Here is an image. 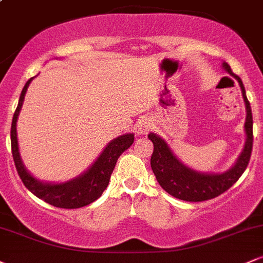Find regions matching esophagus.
Here are the masks:
<instances>
[{
	"label": "esophagus",
	"instance_id": "esophagus-1",
	"mask_svg": "<svg viewBox=\"0 0 263 263\" xmlns=\"http://www.w3.org/2000/svg\"><path fill=\"white\" fill-rule=\"evenodd\" d=\"M137 128L138 132H141V134H147V132H149L151 128H152V122H151V120L148 119H141L137 125Z\"/></svg>",
	"mask_w": 263,
	"mask_h": 263
}]
</instances>
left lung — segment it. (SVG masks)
<instances>
[{"mask_svg": "<svg viewBox=\"0 0 263 263\" xmlns=\"http://www.w3.org/2000/svg\"><path fill=\"white\" fill-rule=\"evenodd\" d=\"M222 68L225 69L226 73H229L237 80L246 107V120L245 126H243L246 134L245 146L230 170L222 172V173H201V172L192 170L179 161L167 141L152 132L148 135V138L153 143L151 167L155 173L157 182L168 194L180 199V200L204 201L219 197L220 194H222L237 182L250 162L253 142L251 106L247 100L242 80L236 74L232 73L228 63H222Z\"/></svg>", "mask_w": 263, "mask_h": 263, "instance_id": "obj_1", "label": "left lung"}]
</instances>
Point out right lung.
Listing matches in <instances>:
<instances>
[{
  "mask_svg": "<svg viewBox=\"0 0 263 263\" xmlns=\"http://www.w3.org/2000/svg\"><path fill=\"white\" fill-rule=\"evenodd\" d=\"M33 77L26 83L21 92L18 106L14 111L13 119H12L11 126V147L12 156H13L14 165L18 172V176L22 179L23 184L29 192L33 193L35 197H38L45 203L53 205L57 208H64V209H77L89 205L96 199L101 197L104 190L107 188L110 177L116 165L119 157L125 152L126 149L131 147L134 143L135 135L125 134L119 137L114 138L110 143L105 147L104 151L100 153L95 162L90 165L84 173L79 174L73 179L64 183H50L43 182L34 178L26 170L23 164L22 158L20 155L17 140V120L22 108L25 96L31 81L34 79Z\"/></svg>",
  "mask_w": 263,
  "mask_h": 263,
  "instance_id": "1",
  "label": "right lung"
}]
</instances>
